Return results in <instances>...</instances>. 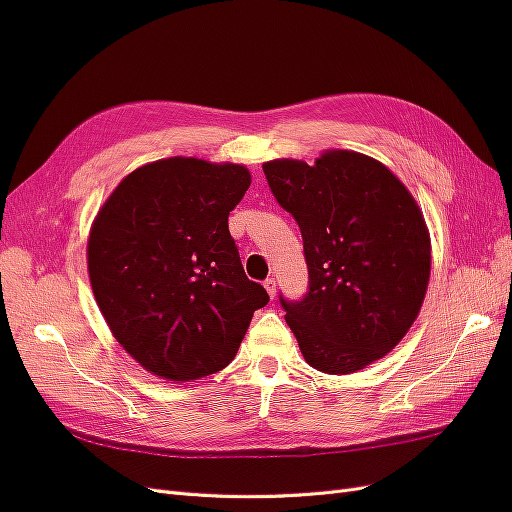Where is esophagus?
I'll return each mask as SVG.
<instances>
[{
	"instance_id": "obj_1",
	"label": "esophagus",
	"mask_w": 512,
	"mask_h": 512,
	"mask_svg": "<svg viewBox=\"0 0 512 512\" xmlns=\"http://www.w3.org/2000/svg\"><path fill=\"white\" fill-rule=\"evenodd\" d=\"M262 286H265L267 288V292H269V297L273 299L275 297V280H273V277H269V280H265V284H262Z\"/></svg>"
}]
</instances>
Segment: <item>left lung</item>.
Listing matches in <instances>:
<instances>
[{
    "label": "left lung",
    "instance_id": "obj_1",
    "mask_svg": "<svg viewBox=\"0 0 512 512\" xmlns=\"http://www.w3.org/2000/svg\"><path fill=\"white\" fill-rule=\"evenodd\" d=\"M269 188L303 237L309 290L284 301L303 359L324 374H354L406 337L431 275V237L410 190L382 162L327 149L309 166L262 164Z\"/></svg>",
    "mask_w": 512,
    "mask_h": 512
}]
</instances>
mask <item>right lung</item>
<instances>
[{"label": "right lung", "instance_id": "right-lung-1", "mask_svg": "<svg viewBox=\"0 0 512 512\" xmlns=\"http://www.w3.org/2000/svg\"><path fill=\"white\" fill-rule=\"evenodd\" d=\"M250 183L243 164L164 158L123 177L94 218L91 290L119 346L149 374L194 382L224 369L269 303L228 232Z\"/></svg>", "mask_w": 512, "mask_h": 512}]
</instances>
